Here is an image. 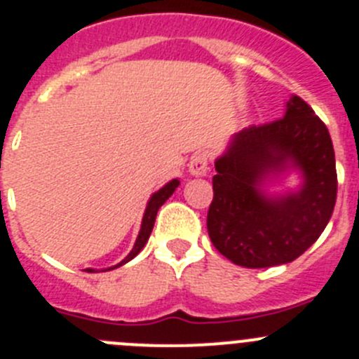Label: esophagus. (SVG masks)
Here are the masks:
<instances>
[{"instance_id":"obj_1","label":"esophagus","mask_w":359,"mask_h":359,"mask_svg":"<svg viewBox=\"0 0 359 359\" xmlns=\"http://www.w3.org/2000/svg\"><path fill=\"white\" fill-rule=\"evenodd\" d=\"M188 171L190 175L194 176H205L209 171V165H208V155L204 151H195L191 155L190 162H188Z\"/></svg>"}]
</instances>
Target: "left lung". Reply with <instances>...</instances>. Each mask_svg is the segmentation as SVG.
<instances>
[{"mask_svg":"<svg viewBox=\"0 0 359 359\" xmlns=\"http://www.w3.org/2000/svg\"><path fill=\"white\" fill-rule=\"evenodd\" d=\"M293 165L300 192L269 199L257 188L269 172ZM208 233L223 257L248 269L290 264L318 241L337 201L335 151L314 109L293 95L283 118L248 127L215 162Z\"/></svg>","mask_w":359,"mask_h":359,"instance_id":"left-lung-1","label":"left lung"}]
</instances>
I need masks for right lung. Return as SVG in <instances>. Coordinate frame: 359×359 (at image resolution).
<instances>
[{"label":"right lung","mask_w":359,"mask_h":359,"mask_svg":"<svg viewBox=\"0 0 359 359\" xmlns=\"http://www.w3.org/2000/svg\"><path fill=\"white\" fill-rule=\"evenodd\" d=\"M178 184H180V181H178V180H172V181H169V183L165 184L164 188H161V190L155 191V194L151 195L150 202H148V205H147V211H144L143 223H141L140 236H137L136 244H134L133 251H130V253L127 255V257L123 258V260L120 262L118 265H115V267H120V265L127 264V262L133 260V258L136 257V255L140 253L141 250H143L144 244H147V241H148V237H150L151 230H154L155 218H157V211H158V209H161V205L164 204V202L168 201L169 197H171L172 191H175L176 188H178ZM87 271H88V272H94V271H92V269H87ZM108 271H109V269H108Z\"/></svg>","instance_id":"obj_1"}]
</instances>
